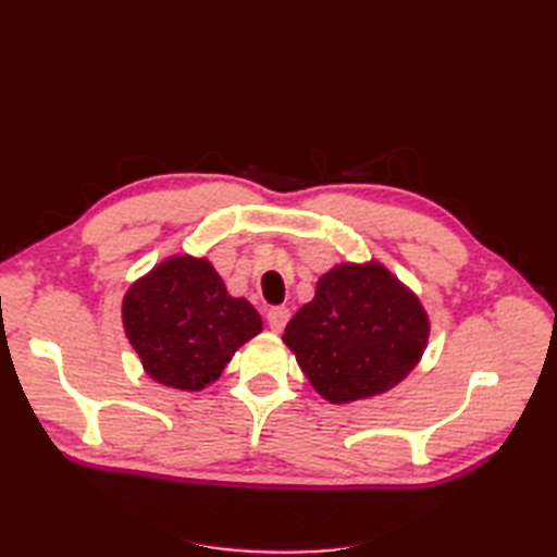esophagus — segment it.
<instances>
[{
    "label": "esophagus",
    "instance_id": "obj_1",
    "mask_svg": "<svg viewBox=\"0 0 557 557\" xmlns=\"http://www.w3.org/2000/svg\"><path fill=\"white\" fill-rule=\"evenodd\" d=\"M288 320H290V311L285 307H272L267 313V323H269V327H272V332H281Z\"/></svg>",
    "mask_w": 557,
    "mask_h": 557
}]
</instances>
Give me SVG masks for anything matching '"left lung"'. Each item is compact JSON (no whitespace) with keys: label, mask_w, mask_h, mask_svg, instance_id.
I'll return each instance as SVG.
<instances>
[{"label":"left lung","mask_w":557,"mask_h":557,"mask_svg":"<svg viewBox=\"0 0 557 557\" xmlns=\"http://www.w3.org/2000/svg\"><path fill=\"white\" fill-rule=\"evenodd\" d=\"M428 339L418 295L376 260L334 264L283 332L313 391L332 404L391 391L413 372Z\"/></svg>","instance_id":"8db88e82"}]
</instances>
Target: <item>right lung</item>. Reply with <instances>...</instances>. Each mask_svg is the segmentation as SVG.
Wrapping results in <instances>:
<instances>
[{"label": "right lung", "instance_id": "obj_1", "mask_svg": "<svg viewBox=\"0 0 557 557\" xmlns=\"http://www.w3.org/2000/svg\"><path fill=\"white\" fill-rule=\"evenodd\" d=\"M123 327L144 372L176 391H205L252 336L262 318L232 297L207 258L172 256L129 285Z\"/></svg>", "mask_w": 557, "mask_h": 557}]
</instances>
